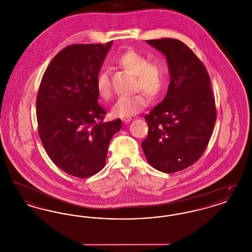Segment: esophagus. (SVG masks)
I'll list each match as a JSON object with an SVG mask.
<instances>
[{"mask_svg": "<svg viewBox=\"0 0 252 252\" xmlns=\"http://www.w3.org/2000/svg\"><path fill=\"white\" fill-rule=\"evenodd\" d=\"M122 120H123V122H124V123L127 124V123H129V122H130V121L132 120V118L131 117H126V118H123Z\"/></svg>", "mask_w": 252, "mask_h": 252, "instance_id": "1", "label": "esophagus"}]
</instances>
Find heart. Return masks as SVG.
Wrapping results in <instances>:
<instances>
[{
  "label": "heart",
  "mask_w": 252,
  "mask_h": 252,
  "mask_svg": "<svg viewBox=\"0 0 252 252\" xmlns=\"http://www.w3.org/2000/svg\"><path fill=\"white\" fill-rule=\"evenodd\" d=\"M117 63L124 69L137 75V90H144L152 98H158L164 92L167 85V75L164 66L150 62L148 58L136 51H128L117 59ZM96 92L102 99L107 100L111 94V84L108 69H102L95 78ZM148 104L144 93L131 96H121L112 107L115 117L126 118L141 112Z\"/></svg>",
  "instance_id": "heart-1"
}]
</instances>
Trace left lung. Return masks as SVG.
<instances>
[{
    "label": "left lung",
    "instance_id": "left-lung-1",
    "mask_svg": "<svg viewBox=\"0 0 252 252\" xmlns=\"http://www.w3.org/2000/svg\"><path fill=\"white\" fill-rule=\"evenodd\" d=\"M146 42L165 56L171 81L164 99L144 118L148 134L142 147L152 167L174 173L203 154L216 124V102L208 72L191 49L174 38Z\"/></svg>",
    "mask_w": 252,
    "mask_h": 252
}]
</instances>
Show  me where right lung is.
<instances>
[{"label":"right lung","instance_id":"right-lung-1","mask_svg":"<svg viewBox=\"0 0 252 252\" xmlns=\"http://www.w3.org/2000/svg\"><path fill=\"white\" fill-rule=\"evenodd\" d=\"M113 41L72 44L60 51L44 72L36 97L39 138L53 162L80 179L106 165L108 144L120 119L102 122L95 78Z\"/></svg>","mask_w":252,"mask_h":252}]
</instances>
